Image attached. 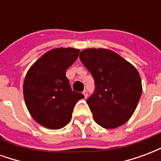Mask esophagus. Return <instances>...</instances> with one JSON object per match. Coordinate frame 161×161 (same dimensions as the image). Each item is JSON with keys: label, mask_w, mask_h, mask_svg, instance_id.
I'll return each mask as SVG.
<instances>
[{"label": "esophagus", "mask_w": 161, "mask_h": 161, "mask_svg": "<svg viewBox=\"0 0 161 161\" xmlns=\"http://www.w3.org/2000/svg\"><path fill=\"white\" fill-rule=\"evenodd\" d=\"M83 94H84V97L86 98L88 97V92L86 91H83Z\"/></svg>", "instance_id": "1"}]
</instances>
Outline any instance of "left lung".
Returning <instances> with one entry per match:
<instances>
[{
    "label": "left lung",
    "mask_w": 161,
    "mask_h": 161,
    "mask_svg": "<svg viewBox=\"0 0 161 161\" xmlns=\"http://www.w3.org/2000/svg\"><path fill=\"white\" fill-rule=\"evenodd\" d=\"M79 58L96 84L94 94L87 99L95 121L108 129L126 123L134 114L142 93L138 70L108 49H84Z\"/></svg>",
    "instance_id": "8db88e82"
}]
</instances>
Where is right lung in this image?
<instances>
[{
	"instance_id": "1",
	"label": "right lung",
	"mask_w": 161,
	"mask_h": 161,
	"mask_svg": "<svg viewBox=\"0 0 161 161\" xmlns=\"http://www.w3.org/2000/svg\"><path fill=\"white\" fill-rule=\"evenodd\" d=\"M79 50L54 48L40 57L26 73L23 95L26 108L45 128L59 129L70 122L73 108L84 95L71 91L66 70L77 60Z\"/></svg>"
}]
</instances>
